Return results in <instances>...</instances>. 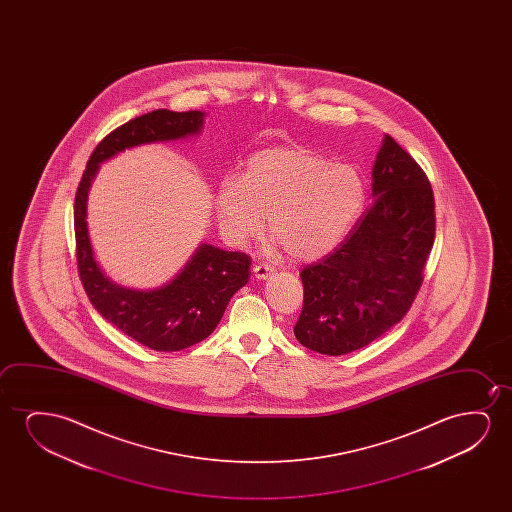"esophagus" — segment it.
Here are the masks:
<instances>
[{
    "instance_id": "1",
    "label": "esophagus",
    "mask_w": 512,
    "mask_h": 512,
    "mask_svg": "<svg viewBox=\"0 0 512 512\" xmlns=\"http://www.w3.org/2000/svg\"><path fill=\"white\" fill-rule=\"evenodd\" d=\"M273 273V267L267 266V264H257V266L253 267V276H255L257 280H267Z\"/></svg>"
}]
</instances>
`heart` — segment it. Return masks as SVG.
I'll use <instances>...</instances> for the list:
<instances>
[{"label":"heart","instance_id":"1","mask_svg":"<svg viewBox=\"0 0 512 512\" xmlns=\"http://www.w3.org/2000/svg\"><path fill=\"white\" fill-rule=\"evenodd\" d=\"M364 204L357 169L302 147L260 150L215 192L218 220L236 245L257 238L267 215L273 248L304 262L332 252Z\"/></svg>","mask_w":512,"mask_h":512}]
</instances>
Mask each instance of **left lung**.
<instances>
[{
    "label": "left lung",
    "instance_id": "1",
    "mask_svg": "<svg viewBox=\"0 0 512 512\" xmlns=\"http://www.w3.org/2000/svg\"><path fill=\"white\" fill-rule=\"evenodd\" d=\"M374 204L343 243L302 269L297 341L346 355L383 336L406 315L434 245V192L427 175L385 134L372 166Z\"/></svg>",
    "mask_w": 512,
    "mask_h": 512
}]
</instances>
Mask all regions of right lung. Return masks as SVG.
Listing matches in <instances>:
<instances>
[{
	"label": "right lung",
	"instance_id": "1",
	"mask_svg": "<svg viewBox=\"0 0 512 512\" xmlns=\"http://www.w3.org/2000/svg\"><path fill=\"white\" fill-rule=\"evenodd\" d=\"M204 112L154 110L117 127L87 162L75 196V238L80 280L92 306L134 341L155 351H180L217 329L232 295L250 280L252 259L201 243L182 271L166 285L134 290L110 280L94 257L87 199L99 166L127 148L185 140L203 131Z\"/></svg>",
	"mask_w": 512,
	"mask_h": 512
}]
</instances>
